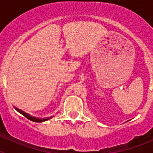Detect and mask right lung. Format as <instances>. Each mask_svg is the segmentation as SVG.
<instances>
[{
    "label": "right lung",
    "instance_id": "1",
    "mask_svg": "<svg viewBox=\"0 0 153 153\" xmlns=\"http://www.w3.org/2000/svg\"><path fill=\"white\" fill-rule=\"evenodd\" d=\"M14 108H15V109L17 110V112H19V113H21V114H22L24 117H25L26 118H27L28 120H31V121H33V122H36V123H42V122H44V121H47V120H48L49 119L52 118V117H50V118H47V119H39V118H36V117H32V116H30V114H28V113H25V112H24L23 110H21V109H18V108L15 107L14 106Z\"/></svg>",
    "mask_w": 153,
    "mask_h": 153
}]
</instances>
